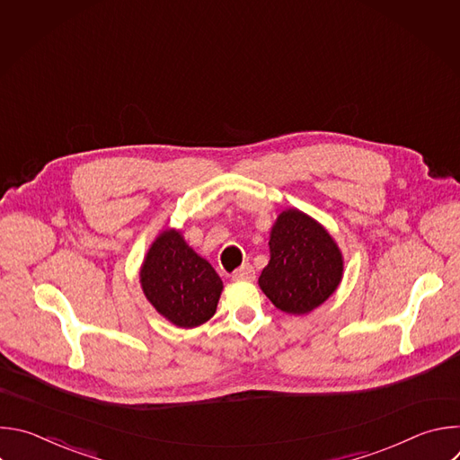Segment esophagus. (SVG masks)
<instances>
[{"label": "esophagus", "mask_w": 460, "mask_h": 460, "mask_svg": "<svg viewBox=\"0 0 460 460\" xmlns=\"http://www.w3.org/2000/svg\"><path fill=\"white\" fill-rule=\"evenodd\" d=\"M256 273H254V268L251 264H243L242 268H238L234 273H233V280H254Z\"/></svg>", "instance_id": "1"}]
</instances>
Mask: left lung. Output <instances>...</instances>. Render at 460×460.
I'll list each match as a JSON object with an SVG mask.
<instances>
[{"mask_svg":"<svg viewBox=\"0 0 460 460\" xmlns=\"http://www.w3.org/2000/svg\"><path fill=\"white\" fill-rule=\"evenodd\" d=\"M271 260L258 284L282 311L304 314L333 295L342 279L335 240L307 215L288 209L271 229Z\"/></svg>","mask_w":460,"mask_h":460,"instance_id":"1","label":"left lung"}]
</instances>
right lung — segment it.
Here are the masks:
<instances>
[{"instance_id":"add662e5","label":"right lung","mask_w":460,"mask_h":460,"mask_svg":"<svg viewBox=\"0 0 460 460\" xmlns=\"http://www.w3.org/2000/svg\"><path fill=\"white\" fill-rule=\"evenodd\" d=\"M142 288L155 309L178 327L208 322L222 293V280L174 229L164 231L142 266Z\"/></svg>"}]
</instances>
